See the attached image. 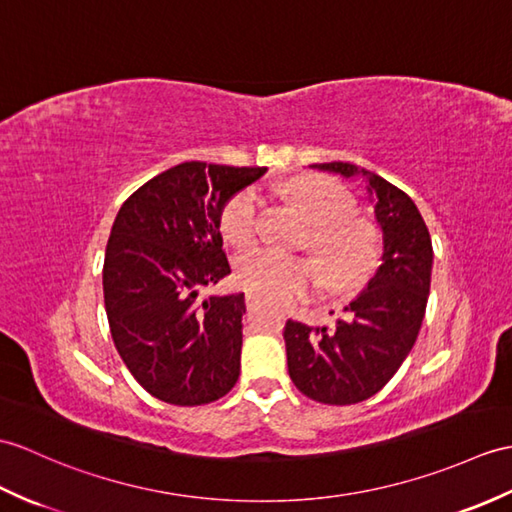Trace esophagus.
Returning <instances> with one entry per match:
<instances>
[{"mask_svg": "<svg viewBox=\"0 0 512 512\" xmlns=\"http://www.w3.org/2000/svg\"><path fill=\"white\" fill-rule=\"evenodd\" d=\"M259 305V299L255 294H246V307L248 310H255V307Z\"/></svg>", "mask_w": 512, "mask_h": 512, "instance_id": "esophagus-1", "label": "esophagus"}]
</instances>
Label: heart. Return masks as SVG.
<instances>
[{
    "label": "heart",
    "mask_w": 512,
    "mask_h": 512,
    "mask_svg": "<svg viewBox=\"0 0 512 512\" xmlns=\"http://www.w3.org/2000/svg\"><path fill=\"white\" fill-rule=\"evenodd\" d=\"M285 196L312 224L310 244L331 288H351L375 261V233L366 220L353 216L355 200L342 185L320 176H299L285 185ZM261 198L255 187L237 192L222 209L220 229L227 242L246 248L255 242ZM235 279L246 292L270 303H290L310 292L318 281L312 259L257 248L237 259Z\"/></svg>",
    "instance_id": "heart-1"
}]
</instances>
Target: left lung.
I'll return each instance as SVG.
<instances>
[{
    "label": "left lung",
    "instance_id": "left-lung-1",
    "mask_svg": "<svg viewBox=\"0 0 512 512\" xmlns=\"http://www.w3.org/2000/svg\"><path fill=\"white\" fill-rule=\"evenodd\" d=\"M310 168L362 178L382 231V264L344 305L347 318H338L334 327L288 320L283 331L294 386L314 401L349 406L382 390L417 342L434 251L417 205L386 178L342 161Z\"/></svg>",
    "mask_w": 512,
    "mask_h": 512
}]
</instances>
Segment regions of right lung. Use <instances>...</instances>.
<instances>
[{
	"instance_id": "1",
	"label": "right lung",
	"mask_w": 512,
	"mask_h": 512,
	"mask_svg": "<svg viewBox=\"0 0 512 512\" xmlns=\"http://www.w3.org/2000/svg\"><path fill=\"white\" fill-rule=\"evenodd\" d=\"M266 174L185 161L120 207L104 253V307L117 353L152 397L202 406L240 377L244 294L202 288L231 275L220 216Z\"/></svg>"
}]
</instances>
